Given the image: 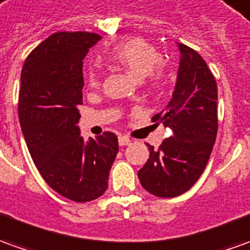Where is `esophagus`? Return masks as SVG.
Listing matches in <instances>:
<instances>
[{"instance_id": "esophagus-1", "label": "esophagus", "mask_w": 250, "mask_h": 250, "mask_svg": "<svg viewBox=\"0 0 250 250\" xmlns=\"http://www.w3.org/2000/svg\"><path fill=\"white\" fill-rule=\"evenodd\" d=\"M130 143H132V140L129 137H126V136H120L118 137V144L120 146H129Z\"/></svg>"}]
</instances>
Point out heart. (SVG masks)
<instances>
[{"label": "heart", "mask_w": 250, "mask_h": 250, "mask_svg": "<svg viewBox=\"0 0 250 250\" xmlns=\"http://www.w3.org/2000/svg\"><path fill=\"white\" fill-rule=\"evenodd\" d=\"M107 61L115 66L124 68L137 79H147L148 83L156 84L163 77L161 54L151 43L135 38L115 46L107 54ZM87 83L91 88L101 84V75L96 69L88 70Z\"/></svg>", "instance_id": "obj_1"}]
</instances>
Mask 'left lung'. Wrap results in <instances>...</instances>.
Instances as JSON below:
<instances>
[{
	"label": "left lung",
	"instance_id": "8db88e82",
	"mask_svg": "<svg viewBox=\"0 0 250 250\" xmlns=\"http://www.w3.org/2000/svg\"><path fill=\"white\" fill-rule=\"evenodd\" d=\"M173 98L152 117L173 130L159 149L148 144L149 159L139 170L143 188L158 197L185 193L200 178L218 132V88L206 61L182 43Z\"/></svg>",
	"mask_w": 250,
	"mask_h": 250
}]
</instances>
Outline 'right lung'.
<instances>
[{"label":"right lung","instance_id":"right-lung-1","mask_svg":"<svg viewBox=\"0 0 250 250\" xmlns=\"http://www.w3.org/2000/svg\"><path fill=\"white\" fill-rule=\"evenodd\" d=\"M99 39L91 32H56L31 51L21 70L19 120L31 158L51 189L77 203L106 192L118 152L113 132L85 142L77 126L83 60Z\"/></svg>","mask_w":250,"mask_h":250}]
</instances>
